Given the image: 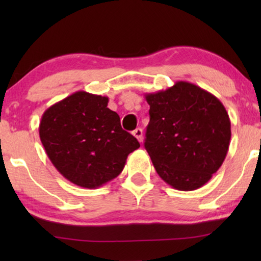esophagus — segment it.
Instances as JSON below:
<instances>
[{
  "instance_id": "1",
  "label": "esophagus",
  "mask_w": 261,
  "mask_h": 261,
  "mask_svg": "<svg viewBox=\"0 0 261 261\" xmlns=\"http://www.w3.org/2000/svg\"><path fill=\"white\" fill-rule=\"evenodd\" d=\"M133 135L138 139L139 142H142V129L141 128H137V129H134Z\"/></svg>"
}]
</instances>
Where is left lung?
Returning a JSON list of instances; mask_svg holds the SVG:
<instances>
[{
  "instance_id": "1",
  "label": "left lung",
  "mask_w": 261,
  "mask_h": 261,
  "mask_svg": "<svg viewBox=\"0 0 261 261\" xmlns=\"http://www.w3.org/2000/svg\"><path fill=\"white\" fill-rule=\"evenodd\" d=\"M145 97L149 105L145 148L156 173L177 190L203 187L229 148L230 120L224 106L184 81Z\"/></svg>"
}]
</instances>
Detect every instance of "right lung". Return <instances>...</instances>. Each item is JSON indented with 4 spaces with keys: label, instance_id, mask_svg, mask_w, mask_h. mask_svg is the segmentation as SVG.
<instances>
[{
    "label": "right lung",
    "instance_id": "1",
    "mask_svg": "<svg viewBox=\"0 0 261 261\" xmlns=\"http://www.w3.org/2000/svg\"><path fill=\"white\" fill-rule=\"evenodd\" d=\"M108 97L77 91L42 114L39 135L46 154L63 177L96 189L122 172L140 144L123 130Z\"/></svg>",
    "mask_w": 261,
    "mask_h": 261
}]
</instances>
